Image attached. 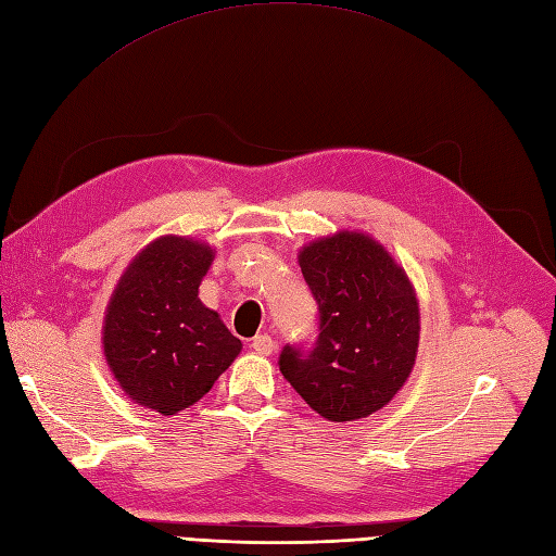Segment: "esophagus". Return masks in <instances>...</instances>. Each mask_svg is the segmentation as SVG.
Here are the masks:
<instances>
[{"label":"esophagus","instance_id":"1","mask_svg":"<svg viewBox=\"0 0 556 556\" xmlns=\"http://www.w3.org/2000/svg\"><path fill=\"white\" fill-rule=\"evenodd\" d=\"M252 349L258 351L261 355H270L275 351V339L270 334H256L252 339Z\"/></svg>","mask_w":556,"mask_h":556}]
</instances>
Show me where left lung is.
<instances>
[{
	"label": "left lung",
	"mask_w": 556,
	"mask_h": 556,
	"mask_svg": "<svg viewBox=\"0 0 556 556\" xmlns=\"http://www.w3.org/2000/svg\"><path fill=\"white\" fill-rule=\"evenodd\" d=\"M298 263L318 304V337L307 351L283 346V379L326 420L367 418L397 395L416 365L414 286L383 244L355 230L309 242Z\"/></svg>",
	"instance_id": "8db88e82"
}]
</instances>
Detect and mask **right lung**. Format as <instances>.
Here are the masks:
<instances>
[{"instance_id":"add662e5","label":"right lung","mask_w":556,"mask_h":556,"mask_svg":"<svg viewBox=\"0 0 556 556\" xmlns=\"http://www.w3.org/2000/svg\"><path fill=\"white\" fill-rule=\"evenodd\" d=\"M214 249L164 236L129 263L103 320V355L122 390L164 416L199 402L242 342L199 298Z\"/></svg>"}]
</instances>
